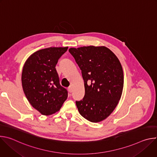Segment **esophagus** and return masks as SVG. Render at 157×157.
I'll list each match as a JSON object with an SVG mask.
<instances>
[{
    "label": "esophagus",
    "mask_w": 157,
    "mask_h": 157,
    "mask_svg": "<svg viewBox=\"0 0 157 157\" xmlns=\"http://www.w3.org/2000/svg\"><path fill=\"white\" fill-rule=\"evenodd\" d=\"M68 91H69V92H70V93H72V91H73V89H72V87H71V86L68 87Z\"/></svg>",
    "instance_id": "obj_1"
}]
</instances>
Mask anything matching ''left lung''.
Here are the masks:
<instances>
[{"mask_svg": "<svg viewBox=\"0 0 157 157\" xmlns=\"http://www.w3.org/2000/svg\"><path fill=\"white\" fill-rule=\"evenodd\" d=\"M69 52L81 70L85 94L76 101L79 114L91 122L105 119L117 106L124 87L122 65L105 47L71 48Z\"/></svg>", "mask_w": 157, "mask_h": 157, "instance_id": "8db88e82", "label": "left lung"}]
</instances>
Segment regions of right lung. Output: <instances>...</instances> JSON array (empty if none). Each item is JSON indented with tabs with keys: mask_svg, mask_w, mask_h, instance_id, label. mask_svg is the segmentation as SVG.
Masks as SVG:
<instances>
[{
	"mask_svg": "<svg viewBox=\"0 0 157 157\" xmlns=\"http://www.w3.org/2000/svg\"><path fill=\"white\" fill-rule=\"evenodd\" d=\"M68 47H50L33 53L25 61L21 74L24 92L33 108L44 116L58 112L68 98L59 84L55 66Z\"/></svg>",
	"mask_w": 157,
	"mask_h": 157,
	"instance_id": "right-lung-1",
	"label": "right lung"
}]
</instances>
